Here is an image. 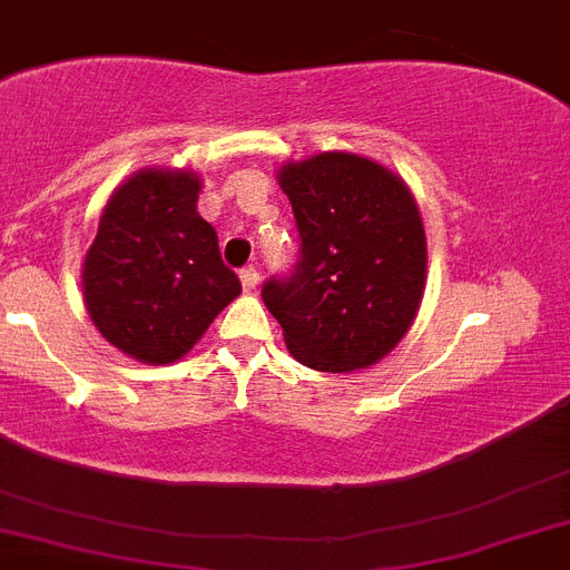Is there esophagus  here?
Listing matches in <instances>:
<instances>
[{
    "label": "esophagus",
    "instance_id": "34e87169",
    "mask_svg": "<svg viewBox=\"0 0 570 570\" xmlns=\"http://www.w3.org/2000/svg\"><path fill=\"white\" fill-rule=\"evenodd\" d=\"M239 282H243V291L245 294H254L259 285V274L254 268H243L239 271Z\"/></svg>",
    "mask_w": 570,
    "mask_h": 570
}]
</instances>
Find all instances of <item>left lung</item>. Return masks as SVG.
<instances>
[{
	"instance_id": "left-lung-1",
	"label": "left lung",
	"mask_w": 570,
	"mask_h": 570,
	"mask_svg": "<svg viewBox=\"0 0 570 570\" xmlns=\"http://www.w3.org/2000/svg\"><path fill=\"white\" fill-rule=\"evenodd\" d=\"M279 186L302 243L294 271L263 285L265 307L305 367H370L404 338L424 296L415 197L399 175L350 153L285 164Z\"/></svg>"
}]
</instances>
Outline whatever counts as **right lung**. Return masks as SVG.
I'll use <instances>...</instances> for the list:
<instances>
[{
    "label": "right lung",
    "mask_w": 570,
    "mask_h": 570,
    "mask_svg": "<svg viewBox=\"0 0 570 570\" xmlns=\"http://www.w3.org/2000/svg\"><path fill=\"white\" fill-rule=\"evenodd\" d=\"M197 195L195 171H135L104 206L83 257V302L98 333L144 364L189 353L243 291Z\"/></svg>",
    "instance_id": "1"
}]
</instances>
